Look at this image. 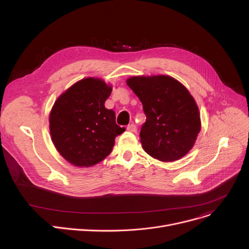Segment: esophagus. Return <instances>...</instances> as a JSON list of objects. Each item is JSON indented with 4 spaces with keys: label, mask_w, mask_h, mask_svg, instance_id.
<instances>
[{
    "label": "esophagus",
    "mask_w": 249,
    "mask_h": 249,
    "mask_svg": "<svg viewBox=\"0 0 249 249\" xmlns=\"http://www.w3.org/2000/svg\"><path fill=\"white\" fill-rule=\"evenodd\" d=\"M127 130L130 132H136L137 131V127L135 124H130L127 126Z\"/></svg>",
    "instance_id": "1"
}]
</instances>
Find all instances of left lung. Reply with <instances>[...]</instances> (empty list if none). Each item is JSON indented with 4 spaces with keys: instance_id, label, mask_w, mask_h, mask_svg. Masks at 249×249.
<instances>
[{
    "instance_id": "8db88e82",
    "label": "left lung",
    "mask_w": 249,
    "mask_h": 249,
    "mask_svg": "<svg viewBox=\"0 0 249 249\" xmlns=\"http://www.w3.org/2000/svg\"><path fill=\"white\" fill-rule=\"evenodd\" d=\"M126 83L146 115L140 130L143 149L165 162L185 156L201 130L199 109L189 90L168 75L133 76Z\"/></svg>"
}]
</instances>
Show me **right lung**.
<instances>
[{
	"label": "right lung",
	"instance_id": "1",
	"mask_svg": "<svg viewBox=\"0 0 249 249\" xmlns=\"http://www.w3.org/2000/svg\"><path fill=\"white\" fill-rule=\"evenodd\" d=\"M112 91L101 78L87 77L55 101L49 116L51 139L64 160L89 167L111 153L115 138L125 131L113 110L105 108Z\"/></svg>",
	"mask_w": 249,
	"mask_h": 249
}]
</instances>
